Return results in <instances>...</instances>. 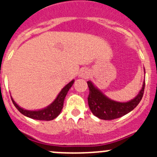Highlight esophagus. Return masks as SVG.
Wrapping results in <instances>:
<instances>
[{
    "mask_svg": "<svg viewBox=\"0 0 157 157\" xmlns=\"http://www.w3.org/2000/svg\"><path fill=\"white\" fill-rule=\"evenodd\" d=\"M90 72L89 69L83 68L80 71L79 76L81 78H85V79H86V78H88L90 77Z\"/></svg>",
    "mask_w": 157,
    "mask_h": 157,
    "instance_id": "34e87169",
    "label": "esophagus"
}]
</instances>
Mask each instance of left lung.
I'll return each mask as SVG.
<instances>
[{"label": "left lung", "instance_id": "8db88e82", "mask_svg": "<svg viewBox=\"0 0 157 157\" xmlns=\"http://www.w3.org/2000/svg\"><path fill=\"white\" fill-rule=\"evenodd\" d=\"M89 86L88 105L93 114L101 120H112L122 117L134 109L140 103L143 97L145 90V82L142 88L134 99L127 102H118L107 98L93 84L92 82H87Z\"/></svg>", "mask_w": 157, "mask_h": 157}]
</instances>
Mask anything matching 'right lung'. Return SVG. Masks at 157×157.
I'll return each mask as SVG.
<instances>
[{
	"mask_svg": "<svg viewBox=\"0 0 157 157\" xmlns=\"http://www.w3.org/2000/svg\"><path fill=\"white\" fill-rule=\"evenodd\" d=\"M75 80L71 81L68 84H67L63 89L62 90L59 92L55 101L52 102L51 105H48V107L45 108V109H41V110H37V111H30V110H26L19 106L15 102L13 99L12 98V101L13 102L14 105L16 107L18 111L19 112H21L23 116H27V117L31 118L34 120H45V121H49V120H54L55 118L57 117L59 115L60 112H61L63 106V101H64V98L66 97L67 94L70 90L71 87L72 86L73 83H74Z\"/></svg>",
	"mask_w": 157,
	"mask_h": 157,
	"instance_id": "right-lung-1",
	"label": "right lung"
}]
</instances>
